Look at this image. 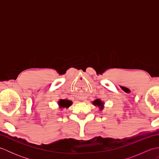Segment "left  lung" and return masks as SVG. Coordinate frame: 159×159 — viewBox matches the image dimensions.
<instances>
[{"mask_svg":"<svg viewBox=\"0 0 159 159\" xmlns=\"http://www.w3.org/2000/svg\"><path fill=\"white\" fill-rule=\"evenodd\" d=\"M93 104H94V105H98V106H101L102 104V102H101V101L100 100H96L95 101H93ZM100 109L102 110V107H100Z\"/></svg>","mask_w":159,"mask_h":159,"instance_id":"left-lung-1","label":"left lung"}]
</instances>
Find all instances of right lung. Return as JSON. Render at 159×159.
Wrapping results in <instances>:
<instances>
[{"label": "right lung", "mask_w": 159, "mask_h": 159, "mask_svg": "<svg viewBox=\"0 0 159 159\" xmlns=\"http://www.w3.org/2000/svg\"><path fill=\"white\" fill-rule=\"evenodd\" d=\"M59 106L61 107H70L71 105H72V102H71L70 100H61L59 101Z\"/></svg>", "instance_id": "obj_1"}]
</instances>
